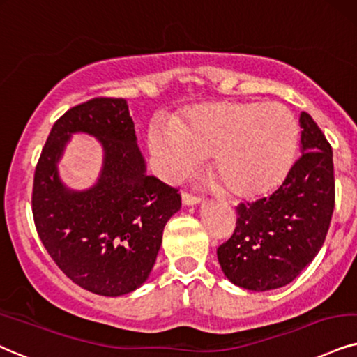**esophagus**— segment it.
<instances>
[{
	"mask_svg": "<svg viewBox=\"0 0 357 357\" xmlns=\"http://www.w3.org/2000/svg\"><path fill=\"white\" fill-rule=\"evenodd\" d=\"M183 202H184V204H186V206H196V204H201L202 197L197 196V194H192V192L184 191V192H183Z\"/></svg>",
	"mask_w": 357,
	"mask_h": 357,
	"instance_id": "34e87169",
	"label": "esophagus"
}]
</instances>
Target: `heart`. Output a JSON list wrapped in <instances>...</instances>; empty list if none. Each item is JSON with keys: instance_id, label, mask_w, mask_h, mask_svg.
<instances>
[{"instance_id": "1", "label": "heart", "mask_w": 357, "mask_h": 357, "mask_svg": "<svg viewBox=\"0 0 357 357\" xmlns=\"http://www.w3.org/2000/svg\"><path fill=\"white\" fill-rule=\"evenodd\" d=\"M148 145L158 173L181 181L212 155L218 178L237 196H255L285 178L298 146V125L278 102H219L153 120Z\"/></svg>"}]
</instances>
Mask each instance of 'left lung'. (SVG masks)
<instances>
[{
  "instance_id": "obj_1",
  "label": "left lung",
  "mask_w": 357,
  "mask_h": 357,
  "mask_svg": "<svg viewBox=\"0 0 357 357\" xmlns=\"http://www.w3.org/2000/svg\"><path fill=\"white\" fill-rule=\"evenodd\" d=\"M301 156L267 197L237 207V227L218 249L234 285L252 291L285 287L317 257L335 209L333 151L319 126L300 115Z\"/></svg>"
}]
</instances>
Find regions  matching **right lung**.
I'll list each match as a JSON object with an SVG mask.
<instances>
[{"instance_id":"obj_1","label":"right lung","mask_w":357,"mask_h":357,"mask_svg":"<svg viewBox=\"0 0 357 357\" xmlns=\"http://www.w3.org/2000/svg\"><path fill=\"white\" fill-rule=\"evenodd\" d=\"M74 132L104 148L101 176L84 192L67 188L56 169ZM179 209L178 189L146 174L125 98H92L54 123L34 173V224L51 259L84 290L120 296L142 287Z\"/></svg>"}]
</instances>
